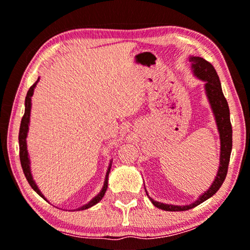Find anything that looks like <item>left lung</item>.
I'll return each instance as SVG.
<instances>
[{"label":"left lung","mask_w":250,"mask_h":250,"mask_svg":"<svg viewBox=\"0 0 250 250\" xmlns=\"http://www.w3.org/2000/svg\"><path fill=\"white\" fill-rule=\"evenodd\" d=\"M189 61L191 62V70L192 74L200 81L205 83V93L209 102L211 111L215 117V122H216L217 131L220 134V141H221V151H220V166H218V170L216 176L211 183V186L201 193L197 200L189 205H172V204H164L159 203L149 197L148 192L146 196L151 200V203L155 205L157 208L160 209L167 210V211H181V210H188L191 208L198 206L205 200L209 199L213 197L215 193L217 192L222 184H223L225 177H227L228 173V166L229 162H230L231 150H232V126L230 122V110H229V104L227 99L224 98L223 91H222L221 82L218 78V75L214 67L200 57L191 56L189 58Z\"/></svg>","instance_id":"8db88e82"}]
</instances>
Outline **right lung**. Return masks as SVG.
Listing matches in <instances>:
<instances>
[{"mask_svg":"<svg viewBox=\"0 0 250 250\" xmlns=\"http://www.w3.org/2000/svg\"><path fill=\"white\" fill-rule=\"evenodd\" d=\"M39 81H40V77H39V80H37L35 83L32 85V86H30L28 92H27V95H26V99H25V114H23L21 123H20V129H19V150H20L19 156H20V163H21L23 174H25V176H26L27 181H28L29 186L33 188L34 191H35L37 194H40L41 197L44 198V199L46 200V198L44 197V194L41 192L39 187H37L35 180L33 179L32 169H30V159H29V155H28V150H27V141H26L27 135H28V131H29L30 110H32V97L34 94V90H35L36 85H37V83H39ZM111 164H112V162L110 160V164H109V166H108L107 173H105L104 187H102L100 192H99L94 198H92V199L88 201L87 204H85V205H83V206L78 207L76 210L87 209V208H90L92 206H94V205H97L99 201H100L102 198H104L105 191H107V188H108V176H109V173H110Z\"/></svg>","mask_w":250,"mask_h":250,"instance_id":"add662e5","label":"right lung"}]
</instances>
